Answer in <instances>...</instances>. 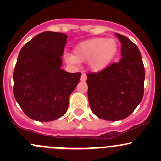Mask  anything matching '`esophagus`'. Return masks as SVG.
<instances>
[{"label": "esophagus", "instance_id": "1", "mask_svg": "<svg viewBox=\"0 0 161 161\" xmlns=\"http://www.w3.org/2000/svg\"><path fill=\"white\" fill-rule=\"evenodd\" d=\"M86 79H87L86 75L85 74H82V75H81V78H80V80L82 81V82H85V81H86Z\"/></svg>", "mask_w": 161, "mask_h": 161}]
</instances>
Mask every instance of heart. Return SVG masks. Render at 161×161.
Masks as SVG:
<instances>
[{
  "instance_id": "b5f03b06",
  "label": "heart",
  "mask_w": 161,
  "mask_h": 161,
  "mask_svg": "<svg viewBox=\"0 0 161 161\" xmlns=\"http://www.w3.org/2000/svg\"><path fill=\"white\" fill-rule=\"evenodd\" d=\"M118 51V42L114 39L95 37L78 44L74 50L75 55L68 53L64 58L71 64H77L79 61H89L91 70L100 71L111 64Z\"/></svg>"
}]
</instances>
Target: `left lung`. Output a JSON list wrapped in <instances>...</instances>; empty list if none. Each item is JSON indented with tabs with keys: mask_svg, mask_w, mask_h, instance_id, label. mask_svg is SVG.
<instances>
[{
	"mask_svg": "<svg viewBox=\"0 0 161 161\" xmlns=\"http://www.w3.org/2000/svg\"><path fill=\"white\" fill-rule=\"evenodd\" d=\"M121 42V58L103 70L87 74L88 99L96 116L107 121L129 117L144 94L145 69L138 47L116 33Z\"/></svg>",
	"mask_w": 161,
	"mask_h": 161,
	"instance_id": "obj_1",
	"label": "left lung"
}]
</instances>
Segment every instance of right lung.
Segmentation results:
<instances>
[{"instance_id": "1", "label": "right lung", "mask_w": 161, "mask_h": 161, "mask_svg": "<svg viewBox=\"0 0 161 161\" xmlns=\"http://www.w3.org/2000/svg\"><path fill=\"white\" fill-rule=\"evenodd\" d=\"M68 36L41 32L20 50L13 73V93L31 119L51 121L62 117L69 97L80 80V72L61 69Z\"/></svg>"}]
</instances>
